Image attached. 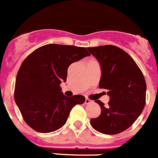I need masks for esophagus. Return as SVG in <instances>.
Returning <instances> with one entry per match:
<instances>
[{"label": "esophagus", "mask_w": 158, "mask_h": 158, "mask_svg": "<svg viewBox=\"0 0 158 158\" xmlns=\"http://www.w3.org/2000/svg\"><path fill=\"white\" fill-rule=\"evenodd\" d=\"M93 101H91V100L90 99H89V98H85V104H89V103H91V102H92Z\"/></svg>", "instance_id": "obj_1"}]
</instances>
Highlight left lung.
<instances>
[{
    "label": "left lung",
    "instance_id": "left-lung-1",
    "mask_svg": "<svg viewBox=\"0 0 158 158\" xmlns=\"http://www.w3.org/2000/svg\"><path fill=\"white\" fill-rule=\"evenodd\" d=\"M102 68L101 89L108 90L110 101L107 106L100 100L102 113L90 124L97 131L114 135L125 131L137 119L145 105V77L131 56L114 45L87 48Z\"/></svg>",
    "mask_w": 158,
    "mask_h": 158
}]
</instances>
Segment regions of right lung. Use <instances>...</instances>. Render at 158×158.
<instances>
[{"label":"right lung","mask_w":158,"mask_h":158,"mask_svg":"<svg viewBox=\"0 0 158 158\" xmlns=\"http://www.w3.org/2000/svg\"><path fill=\"white\" fill-rule=\"evenodd\" d=\"M90 56L84 47L49 44L27 56L17 73L14 99L29 126L39 133H50L61 128L82 95L66 97L60 84L66 81L69 66Z\"/></svg>","instance_id":"obj_1"}]
</instances>
